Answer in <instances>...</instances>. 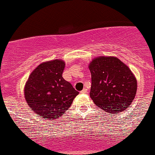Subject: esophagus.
Wrapping results in <instances>:
<instances>
[{
	"label": "esophagus",
	"instance_id": "1",
	"mask_svg": "<svg viewBox=\"0 0 155 155\" xmlns=\"http://www.w3.org/2000/svg\"><path fill=\"white\" fill-rule=\"evenodd\" d=\"M87 89H84L83 90H81V91L80 92V93H81V94H85V93H87Z\"/></svg>",
	"mask_w": 155,
	"mask_h": 155
}]
</instances>
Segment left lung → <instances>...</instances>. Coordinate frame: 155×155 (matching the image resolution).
Wrapping results in <instances>:
<instances>
[{
  "label": "left lung",
  "instance_id": "obj_1",
  "mask_svg": "<svg viewBox=\"0 0 155 155\" xmlns=\"http://www.w3.org/2000/svg\"><path fill=\"white\" fill-rule=\"evenodd\" d=\"M89 68L92 79L90 95L98 107L114 114L132 104L137 81L120 60L114 57H99L92 60Z\"/></svg>",
  "mask_w": 155,
  "mask_h": 155
}]
</instances>
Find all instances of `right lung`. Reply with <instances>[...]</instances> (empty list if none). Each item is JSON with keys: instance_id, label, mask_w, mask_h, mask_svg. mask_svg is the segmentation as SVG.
<instances>
[{"instance_id": "obj_1", "label": "right lung", "mask_w": 155, "mask_h": 155, "mask_svg": "<svg viewBox=\"0 0 155 155\" xmlns=\"http://www.w3.org/2000/svg\"><path fill=\"white\" fill-rule=\"evenodd\" d=\"M63 60L43 63L31 73L25 87L30 107L41 118L57 120L72 104L79 92L63 77Z\"/></svg>"}]
</instances>
